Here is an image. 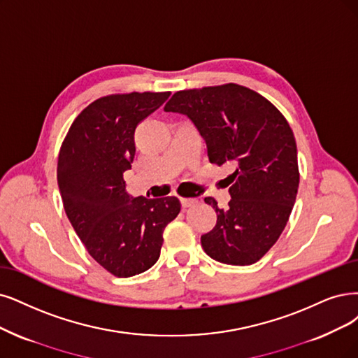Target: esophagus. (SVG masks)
<instances>
[{"label":"esophagus","instance_id":"obj_1","mask_svg":"<svg viewBox=\"0 0 358 358\" xmlns=\"http://www.w3.org/2000/svg\"><path fill=\"white\" fill-rule=\"evenodd\" d=\"M180 202H181L182 208H189V206L197 203L196 199H190V197H180Z\"/></svg>","mask_w":358,"mask_h":358}]
</instances>
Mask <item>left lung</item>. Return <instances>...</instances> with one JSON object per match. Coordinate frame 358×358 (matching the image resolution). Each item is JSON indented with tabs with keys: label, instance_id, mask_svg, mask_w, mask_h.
Instances as JSON below:
<instances>
[{
	"label": "left lung",
	"instance_id": "obj_1",
	"mask_svg": "<svg viewBox=\"0 0 358 358\" xmlns=\"http://www.w3.org/2000/svg\"><path fill=\"white\" fill-rule=\"evenodd\" d=\"M165 112L187 115L206 141L210 164H233L231 201L201 237L205 252L230 266H250L266 255L286 227L296 199V141L286 117L257 91L224 84L177 91Z\"/></svg>",
	"mask_w": 358,
	"mask_h": 358
}]
</instances>
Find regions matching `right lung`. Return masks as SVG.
I'll return each instance as SVG.
<instances>
[{"label": "right lung", "mask_w": 358, "mask_h": 358, "mask_svg": "<svg viewBox=\"0 0 358 358\" xmlns=\"http://www.w3.org/2000/svg\"><path fill=\"white\" fill-rule=\"evenodd\" d=\"M171 92H128L88 104L72 122L59 152L63 206L88 254L116 277L149 270L161 255L164 230L181 203L176 196L129 197L124 172L136 155L137 125Z\"/></svg>", "instance_id": "add662e5"}]
</instances>
